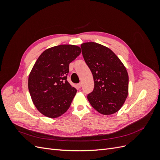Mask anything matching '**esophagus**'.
Wrapping results in <instances>:
<instances>
[{
  "instance_id": "1",
  "label": "esophagus",
  "mask_w": 160,
  "mask_h": 160,
  "mask_svg": "<svg viewBox=\"0 0 160 160\" xmlns=\"http://www.w3.org/2000/svg\"><path fill=\"white\" fill-rule=\"evenodd\" d=\"M77 87H78L79 88H81V87H82V83H79L78 85H77Z\"/></svg>"
}]
</instances>
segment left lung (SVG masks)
Here are the masks:
<instances>
[{"instance_id":"left-lung-1","label":"left lung","mask_w":160,"mask_h":160,"mask_svg":"<svg viewBox=\"0 0 160 160\" xmlns=\"http://www.w3.org/2000/svg\"><path fill=\"white\" fill-rule=\"evenodd\" d=\"M81 48L94 80V89L88 95V101L101 114L116 113L128 95L126 69L118 56L103 45L89 42L81 44Z\"/></svg>"}]
</instances>
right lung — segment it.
Returning a JSON list of instances; mask_svg holds the SVG:
<instances>
[{"label": "right lung", "instance_id": "right-lung-1", "mask_svg": "<svg viewBox=\"0 0 160 160\" xmlns=\"http://www.w3.org/2000/svg\"><path fill=\"white\" fill-rule=\"evenodd\" d=\"M81 52L77 46L61 45L43 51L37 59L28 87L34 105L42 115L55 118L69 108L77 89L67 80L69 67Z\"/></svg>", "mask_w": 160, "mask_h": 160}]
</instances>
